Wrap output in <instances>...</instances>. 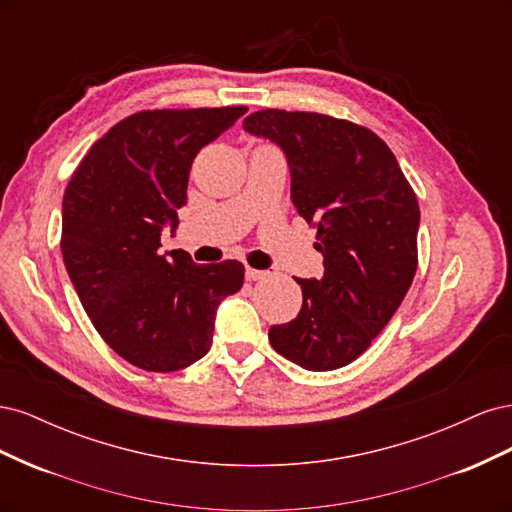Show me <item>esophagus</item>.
Masks as SVG:
<instances>
[{
  "instance_id": "obj_1",
  "label": "esophagus",
  "mask_w": 512,
  "mask_h": 512,
  "mask_svg": "<svg viewBox=\"0 0 512 512\" xmlns=\"http://www.w3.org/2000/svg\"><path fill=\"white\" fill-rule=\"evenodd\" d=\"M267 277H269L267 271L252 269V267L245 269V280H247V282H260V280H267Z\"/></svg>"
}]
</instances>
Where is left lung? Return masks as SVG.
<instances>
[{"label":"left lung","mask_w":512,"mask_h":512,"mask_svg":"<svg viewBox=\"0 0 512 512\" xmlns=\"http://www.w3.org/2000/svg\"><path fill=\"white\" fill-rule=\"evenodd\" d=\"M243 128L286 153L290 198L318 228L320 280L294 277L299 316L269 329L271 346L309 371L352 363L389 324L414 280L421 211L378 134L320 113L265 108Z\"/></svg>","instance_id":"8db88e82"}]
</instances>
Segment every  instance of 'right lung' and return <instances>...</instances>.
<instances>
[{
  "label": "right lung",
  "mask_w": 512,
  "mask_h": 512,
  "mask_svg": "<svg viewBox=\"0 0 512 512\" xmlns=\"http://www.w3.org/2000/svg\"><path fill=\"white\" fill-rule=\"evenodd\" d=\"M245 106L141 111L94 143L61 203V254L104 342L145 371H177L209 352L220 303L243 286L237 260L160 256L175 232L196 153Z\"/></svg>",
  "instance_id": "obj_1"
}]
</instances>
